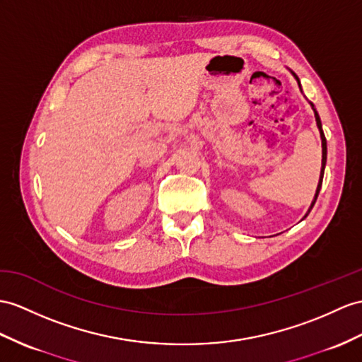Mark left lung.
Instances as JSON below:
<instances>
[{
  "label": "left lung",
  "mask_w": 362,
  "mask_h": 362,
  "mask_svg": "<svg viewBox=\"0 0 362 362\" xmlns=\"http://www.w3.org/2000/svg\"><path fill=\"white\" fill-rule=\"evenodd\" d=\"M290 74H292L293 76H295V79L298 81V86H299V89H301V83H299V78L296 76V74L295 72H292V70H290ZM301 92H303V89H301ZM310 103V101H308ZM310 105H312V109H313V113H315V119H316V126H318V129H320V135H321V144H322V163H321V173H320V181H318V187H316V193H315V198H313V201H312V204H310V207H308V210H307V214L304 215V218H307V215L310 214V210L313 209V206H315V202H316V198H318V195H320V190H321V186H322V178H324V169H325V163H327V141H325V136H324V132H322V124H321V119H320V115H318V112H316V109H315V105H313V103H310ZM303 218V219H304Z\"/></svg>",
  "instance_id": "obj_1"
}]
</instances>
